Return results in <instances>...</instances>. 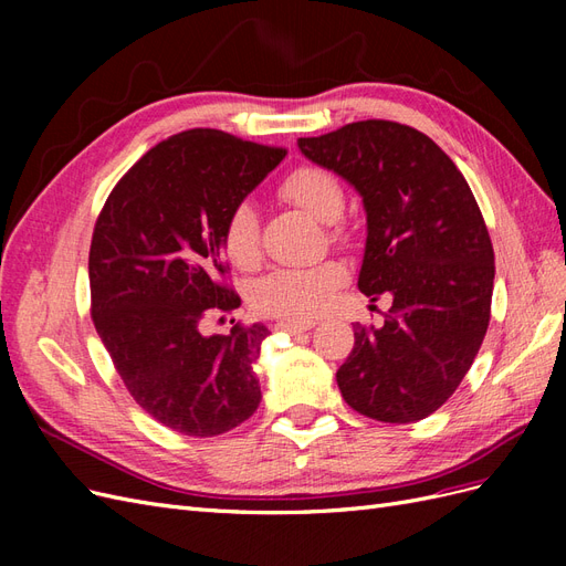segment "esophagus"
<instances>
[{
    "instance_id": "esophagus-1",
    "label": "esophagus",
    "mask_w": 566,
    "mask_h": 566,
    "mask_svg": "<svg viewBox=\"0 0 566 566\" xmlns=\"http://www.w3.org/2000/svg\"><path fill=\"white\" fill-rule=\"evenodd\" d=\"M314 323H297V321H279L273 323V331H281V333H290V335H300L312 331Z\"/></svg>"
}]
</instances>
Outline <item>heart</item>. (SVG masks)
I'll return each mask as SVG.
<instances>
[{"mask_svg": "<svg viewBox=\"0 0 566 566\" xmlns=\"http://www.w3.org/2000/svg\"><path fill=\"white\" fill-rule=\"evenodd\" d=\"M279 193L323 224H331L345 208V193H342L339 181L328 169L314 165L293 169L281 181ZM221 248L238 269L250 271L260 264V219L250 202H238L227 217L224 231H221ZM345 276L347 271L339 262L276 269L254 283L250 302L264 316L297 323L312 321L325 312Z\"/></svg>", "mask_w": 566, "mask_h": 566, "instance_id": "1", "label": "heart"}]
</instances>
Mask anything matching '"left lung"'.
<instances>
[{
	"label": "left lung",
	"mask_w": 566,
	"mask_h": 566,
	"mask_svg": "<svg viewBox=\"0 0 566 566\" xmlns=\"http://www.w3.org/2000/svg\"><path fill=\"white\" fill-rule=\"evenodd\" d=\"M297 146L361 196L358 290L391 297L380 328L354 325L342 397L373 420H422L458 389L489 328L495 266L479 205L453 160L413 127L364 119Z\"/></svg>",
	"instance_id": "1"
}]
</instances>
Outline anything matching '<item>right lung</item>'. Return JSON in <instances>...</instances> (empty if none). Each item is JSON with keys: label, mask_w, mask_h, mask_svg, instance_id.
Returning a JSON list of instances; mask_svg holds the SVG:
<instances>
[{"label": "right lung", "mask_w": 566, "mask_h": 566, "mask_svg": "<svg viewBox=\"0 0 566 566\" xmlns=\"http://www.w3.org/2000/svg\"><path fill=\"white\" fill-rule=\"evenodd\" d=\"M283 158L221 129L179 132L117 181L94 227L96 333L134 401L186 437L224 434L262 401L254 364L266 325L235 323L229 335L200 325L241 306L219 281L221 231Z\"/></svg>", "instance_id": "add662e5"}]
</instances>
